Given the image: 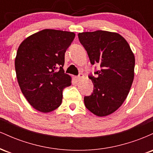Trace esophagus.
<instances>
[{
  "mask_svg": "<svg viewBox=\"0 0 153 153\" xmlns=\"http://www.w3.org/2000/svg\"><path fill=\"white\" fill-rule=\"evenodd\" d=\"M83 78H84V75H83V74H80V75H79V76L76 77V80H77V81H78V82L80 81V80H81Z\"/></svg>",
  "mask_w": 153,
  "mask_h": 153,
  "instance_id": "34e87169",
  "label": "esophagus"
}]
</instances>
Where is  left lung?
Listing matches in <instances>:
<instances>
[{
    "instance_id": "left-lung-1",
    "label": "left lung",
    "mask_w": 153,
    "mask_h": 153,
    "mask_svg": "<svg viewBox=\"0 0 153 153\" xmlns=\"http://www.w3.org/2000/svg\"><path fill=\"white\" fill-rule=\"evenodd\" d=\"M92 65L101 71L90 76L94 93L84 97V103L98 117L111 114L127 99L134 76L135 59L129 44L118 33L98 30L78 34Z\"/></svg>"
}]
</instances>
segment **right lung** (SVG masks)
<instances>
[{
  "mask_svg": "<svg viewBox=\"0 0 153 153\" xmlns=\"http://www.w3.org/2000/svg\"><path fill=\"white\" fill-rule=\"evenodd\" d=\"M75 36L74 32L47 29L19 45L15 58L17 80L26 99L39 111L48 113L58 108L62 90L71 85V76L65 73L63 66L65 53Z\"/></svg>",
  "mask_w": 153,
  "mask_h": 153,
  "instance_id": "right-lung-1",
  "label": "right lung"
}]
</instances>
